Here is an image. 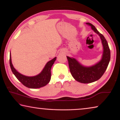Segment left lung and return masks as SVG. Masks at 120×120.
I'll use <instances>...</instances> for the list:
<instances>
[{
    "label": "left lung",
    "mask_w": 120,
    "mask_h": 120,
    "mask_svg": "<svg viewBox=\"0 0 120 120\" xmlns=\"http://www.w3.org/2000/svg\"><path fill=\"white\" fill-rule=\"evenodd\" d=\"M87 24L92 27V30L99 35L103 46V53L101 60L92 67H83L74 58L67 56L71 75L74 79L83 83H91L101 78L106 71L110 59V52L108 42L104 36L90 23Z\"/></svg>",
    "instance_id": "8db88e82"
}]
</instances>
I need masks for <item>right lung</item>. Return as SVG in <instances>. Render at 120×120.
Masks as SVG:
<instances>
[{"label":"right lung","instance_id":"obj_1","mask_svg":"<svg viewBox=\"0 0 120 120\" xmlns=\"http://www.w3.org/2000/svg\"><path fill=\"white\" fill-rule=\"evenodd\" d=\"M56 57L48 62L41 73L35 76H26L21 74L15 70L12 65L11 53L10 55V65L12 71L20 82L28 88H39L45 86L49 83L51 78V67L54 63Z\"/></svg>","mask_w":120,"mask_h":120}]
</instances>
